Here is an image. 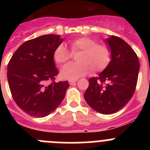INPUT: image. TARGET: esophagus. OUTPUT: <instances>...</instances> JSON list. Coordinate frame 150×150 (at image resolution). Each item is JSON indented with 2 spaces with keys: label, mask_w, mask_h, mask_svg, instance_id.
I'll use <instances>...</instances> for the list:
<instances>
[{
  "label": "esophagus",
  "mask_w": 150,
  "mask_h": 150,
  "mask_svg": "<svg viewBox=\"0 0 150 150\" xmlns=\"http://www.w3.org/2000/svg\"><path fill=\"white\" fill-rule=\"evenodd\" d=\"M76 80H73V81H69V85H72L75 83V82H76Z\"/></svg>",
  "instance_id": "34e87169"
}]
</instances>
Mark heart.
Masks as SVG:
<instances>
[{
	"instance_id": "heart-1",
	"label": "heart",
	"mask_w": 150,
	"mask_h": 150,
	"mask_svg": "<svg viewBox=\"0 0 150 150\" xmlns=\"http://www.w3.org/2000/svg\"><path fill=\"white\" fill-rule=\"evenodd\" d=\"M72 54H78L77 62L74 64H68L61 71V77L64 79L75 80L92 72L103 71L111 61L112 53L110 47L105 44H98L97 40L88 37H81L69 43ZM72 54L64 44L56 48L53 59L56 64L63 66L70 59Z\"/></svg>"
}]
</instances>
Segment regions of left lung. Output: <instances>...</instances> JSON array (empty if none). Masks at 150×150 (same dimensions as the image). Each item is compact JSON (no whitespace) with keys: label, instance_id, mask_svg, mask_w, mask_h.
<instances>
[{"label":"left lung","instance_id":"obj_1","mask_svg":"<svg viewBox=\"0 0 150 150\" xmlns=\"http://www.w3.org/2000/svg\"><path fill=\"white\" fill-rule=\"evenodd\" d=\"M104 41L111 50V61L99 76L89 79L84 98L95 111L109 115L121 110L131 99L140 64L135 51L120 38L112 35Z\"/></svg>","mask_w":150,"mask_h":150}]
</instances>
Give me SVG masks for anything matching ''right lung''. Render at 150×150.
Returning <instances> with one entry per match:
<instances>
[{
    "mask_svg": "<svg viewBox=\"0 0 150 150\" xmlns=\"http://www.w3.org/2000/svg\"><path fill=\"white\" fill-rule=\"evenodd\" d=\"M62 40L60 35L52 34L29 40L17 48L8 62L7 78L12 97L29 115L46 117L64 99L69 85L68 81H54L59 71L53 59Z\"/></svg>",
    "mask_w": 150,
    "mask_h": 150,
    "instance_id": "add662e5",
    "label": "right lung"
}]
</instances>
